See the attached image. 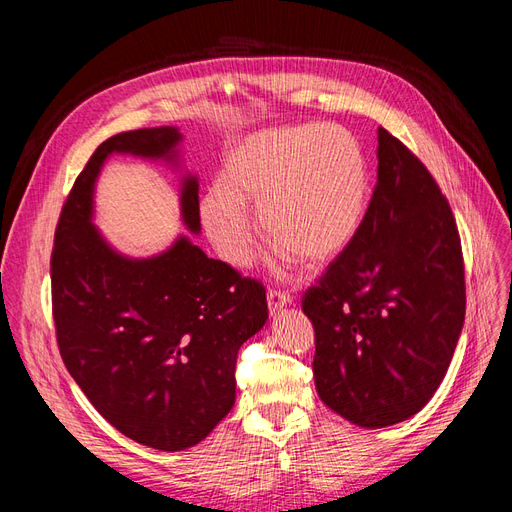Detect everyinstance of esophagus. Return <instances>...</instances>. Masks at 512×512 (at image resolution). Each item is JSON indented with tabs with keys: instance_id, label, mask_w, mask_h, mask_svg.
<instances>
[{
	"instance_id": "obj_1",
	"label": "esophagus",
	"mask_w": 512,
	"mask_h": 512,
	"mask_svg": "<svg viewBox=\"0 0 512 512\" xmlns=\"http://www.w3.org/2000/svg\"><path fill=\"white\" fill-rule=\"evenodd\" d=\"M267 303H269L271 316H275V314H280L284 307L292 305V297L286 292H280V290H269L267 292Z\"/></svg>"
}]
</instances>
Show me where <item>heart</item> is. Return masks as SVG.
Returning a JSON list of instances; mask_svg holds the SVG:
<instances>
[{"label": "heart", "instance_id": "heart-1", "mask_svg": "<svg viewBox=\"0 0 512 512\" xmlns=\"http://www.w3.org/2000/svg\"><path fill=\"white\" fill-rule=\"evenodd\" d=\"M367 160L356 136L342 126H286L260 130L230 151L222 183L200 200L205 232L232 267L252 260L256 207L273 237L277 269L299 256L324 262L344 252L367 211Z\"/></svg>", "mask_w": 512, "mask_h": 512}]
</instances>
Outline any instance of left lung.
<instances>
[{"instance_id":"8db88e82","label":"left lung","mask_w":512,"mask_h":512,"mask_svg":"<svg viewBox=\"0 0 512 512\" xmlns=\"http://www.w3.org/2000/svg\"><path fill=\"white\" fill-rule=\"evenodd\" d=\"M320 399L382 429L438 391L466 318L453 211L406 145L378 128V181L363 224L303 297Z\"/></svg>"}]
</instances>
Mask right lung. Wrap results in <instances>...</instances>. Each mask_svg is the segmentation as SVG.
I'll return each mask as SVG.
<instances>
[{
  "mask_svg": "<svg viewBox=\"0 0 512 512\" xmlns=\"http://www.w3.org/2000/svg\"><path fill=\"white\" fill-rule=\"evenodd\" d=\"M181 141L175 126L104 141L61 211L51 258L57 344L70 376L123 436L168 453L205 440L235 406L237 352L269 318L262 284L188 235L134 258L94 224L100 170L123 153L177 170L181 222L200 235L198 177L181 164Z\"/></svg>",
  "mask_w": 512,
  "mask_h": 512,
  "instance_id": "1",
  "label": "right lung"
}]
</instances>
